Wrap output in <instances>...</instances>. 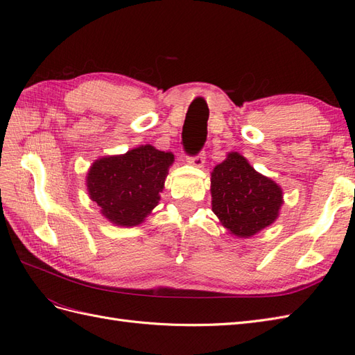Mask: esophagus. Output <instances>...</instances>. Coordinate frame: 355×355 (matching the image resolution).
I'll return each instance as SVG.
<instances>
[{"label":"esophagus","mask_w":355,"mask_h":355,"mask_svg":"<svg viewBox=\"0 0 355 355\" xmlns=\"http://www.w3.org/2000/svg\"><path fill=\"white\" fill-rule=\"evenodd\" d=\"M188 163L192 164V166H196V167H202L204 163H206V153H198L194 157H189Z\"/></svg>","instance_id":"esophagus-1"}]
</instances>
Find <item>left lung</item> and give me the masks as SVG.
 Returning a JSON list of instances; mask_svg holds the SVG:
<instances>
[{
  "instance_id": "1",
  "label": "left lung",
  "mask_w": 355,
  "mask_h": 355,
  "mask_svg": "<svg viewBox=\"0 0 355 355\" xmlns=\"http://www.w3.org/2000/svg\"><path fill=\"white\" fill-rule=\"evenodd\" d=\"M211 210L237 237H250L271 225L283 204V192L237 154H228L211 171Z\"/></svg>"
}]
</instances>
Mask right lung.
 I'll return each instance as SVG.
<instances>
[{"label": "right lung", "mask_w": 355, "mask_h": 355, "mask_svg": "<svg viewBox=\"0 0 355 355\" xmlns=\"http://www.w3.org/2000/svg\"><path fill=\"white\" fill-rule=\"evenodd\" d=\"M171 163L173 154L151 145L101 158L87 175L89 196L106 219L121 227H135L158 204Z\"/></svg>", "instance_id": "add662e5"}]
</instances>
